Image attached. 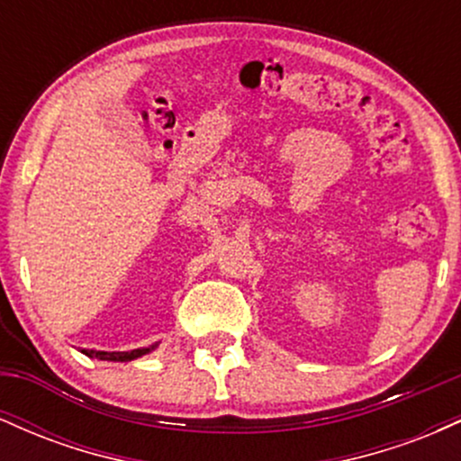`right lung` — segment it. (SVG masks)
I'll return each mask as SVG.
<instances>
[{"label": "right lung", "instance_id": "right-lung-1", "mask_svg": "<svg viewBox=\"0 0 461 461\" xmlns=\"http://www.w3.org/2000/svg\"><path fill=\"white\" fill-rule=\"evenodd\" d=\"M158 345H151V347H145V348H134V351H114V353H108V351H93V348H82V353H86L88 357H99V359H108V362H130V359H136L140 356H145V353H149L156 348Z\"/></svg>", "mask_w": 461, "mask_h": 461}]
</instances>
